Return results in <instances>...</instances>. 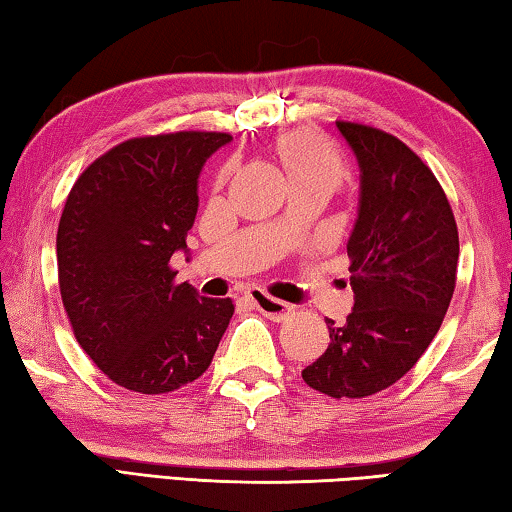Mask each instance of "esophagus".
<instances>
[{
    "label": "esophagus",
    "mask_w": 512,
    "mask_h": 512,
    "mask_svg": "<svg viewBox=\"0 0 512 512\" xmlns=\"http://www.w3.org/2000/svg\"><path fill=\"white\" fill-rule=\"evenodd\" d=\"M248 298L257 307V311H262L266 318L277 320V323H280V320H287L293 314V305H287V302L268 296L264 291H250Z\"/></svg>",
    "instance_id": "34e87169"
}]
</instances>
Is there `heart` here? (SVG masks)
<instances>
[{"instance_id": "1", "label": "heart", "mask_w": 512, "mask_h": 512, "mask_svg": "<svg viewBox=\"0 0 512 512\" xmlns=\"http://www.w3.org/2000/svg\"><path fill=\"white\" fill-rule=\"evenodd\" d=\"M277 155L287 169L289 178H316L325 176L339 183L343 176V158L332 144L309 131H291L277 137ZM225 171H221V178Z\"/></svg>"}]
</instances>
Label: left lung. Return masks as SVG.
Masks as SVG:
<instances>
[{
    "mask_svg": "<svg viewBox=\"0 0 512 512\" xmlns=\"http://www.w3.org/2000/svg\"><path fill=\"white\" fill-rule=\"evenodd\" d=\"M361 169L348 241L354 309L327 318L329 345L302 370L334 400L375 395L402 379L438 334L456 287L458 228L433 171L395 135L336 121Z\"/></svg>",
    "mask_w": 512,
    "mask_h": 512,
    "instance_id": "obj_1",
    "label": "left lung"
}]
</instances>
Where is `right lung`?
<instances>
[{"instance_id":"add662e5","label":"right lung","mask_w":512,"mask_h":512,"mask_svg":"<svg viewBox=\"0 0 512 512\" xmlns=\"http://www.w3.org/2000/svg\"><path fill=\"white\" fill-rule=\"evenodd\" d=\"M228 133L133 137L99 155L69 192L56 235L60 298L85 354L117 386L162 395L210 368L235 305L178 284L203 162Z\"/></svg>"}]
</instances>
